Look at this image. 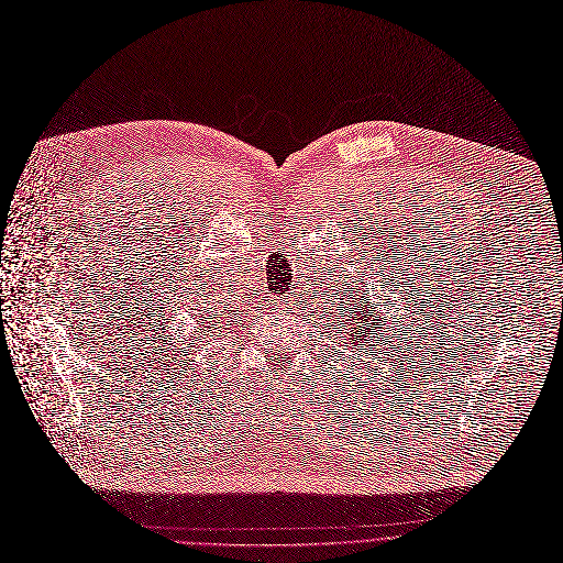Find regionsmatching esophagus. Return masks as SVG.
I'll list each match as a JSON object with an SVG mask.
<instances>
[{"mask_svg": "<svg viewBox=\"0 0 563 563\" xmlns=\"http://www.w3.org/2000/svg\"><path fill=\"white\" fill-rule=\"evenodd\" d=\"M274 303H276V308H285L289 303V297H278Z\"/></svg>", "mask_w": 563, "mask_h": 563, "instance_id": "obj_1", "label": "esophagus"}]
</instances>
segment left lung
I'll list each match as a JSON object with an SVG mask.
<instances>
[{"label":"left lung","mask_w":563,"mask_h":563,"mask_svg":"<svg viewBox=\"0 0 563 563\" xmlns=\"http://www.w3.org/2000/svg\"><path fill=\"white\" fill-rule=\"evenodd\" d=\"M365 301H371V299H365ZM368 308L371 306H365V303H358L356 308H354V314L350 317V312H347V317L342 314V310H340V306H338V310H340V314H342V322H345V327H340L338 322H335V327H338V331H342V340H345V347H354L356 350V345H361V342L365 340V338H377L373 331L375 329H382V320H377L375 322V317H371V314H365L368 312ZM345 310H347V306H345Z\"/></svg>","instance_id":"1"}]
</instances>
